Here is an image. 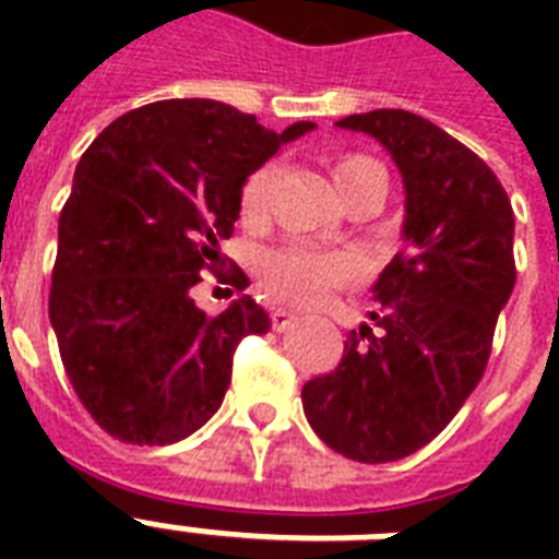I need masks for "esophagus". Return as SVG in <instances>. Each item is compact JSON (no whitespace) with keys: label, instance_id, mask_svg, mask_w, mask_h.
<instances>
[{"label":"esophagus","instance_id":"1","mask_svg":"<svg viewBox=\"0 0 559 559\" xmlns=\"http://www.w3.org/2000/svg\"><path fill=\"white\" fill-rule=\"evenodd\" d=\"M296 319L298 316L293 313V310H284V307H275V310H272V328H275V331H287Z\"/></svg>","mask_w":559,"mask_h":559}]
</instances>
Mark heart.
Returning <instances> with one entry per match:
<instances>
[{
  "label": "heart",
  "instance_id": "heart-1",
  "mask_svg": "<svg viewBox=\"0 0 559 559\" xmlns=\"http://www.w3.org/2000/svg\"><path fill=\"white\" fill-rule=\"evenodd\" d=\"M331 177L342 197H350L359 188L385 191V168L366 153H340L331 162ZM270 182V170H254L243 186V211L254 214L261 209L263 191ZM263 287L289 301H316L324 289L348 284L359 275V261L350 252H328L307 243H289L272 249L261 258Z\"/></svg>",
  "mask_w": 559,
  "mask_h": 559
}]
</instances>
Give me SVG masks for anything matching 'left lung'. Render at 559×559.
<instances>
[{"mask_svg":"<svg viewBox=\"0 0 559 559\" xmlns=\"http://www.w3.org/2000/svg\"><path fill=\"white\" fill-rule=\"evenodd\" d=\"M336 124L373 135L400 168L403 252L373 284V328L348 333L340 366L305 382L301 403L331 450L385 464L432 441L481 380L516 284L513 209L476 153L415 112Z\"/></svg>","mask_w":559,"mask_h":559,"instance_id":"left-lung-1","label":"left lung"}]
</instances>
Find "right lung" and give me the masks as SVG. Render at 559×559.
<instances>
[{
  "instance_id": "1",
  "label": "right lung",
  "mask_w": 559,
  "mask_h": 559,
  "mask_svg": "<svg viewBox=\"0 0 559 559\" xmlns=\"http://www.w3.org/2000/svg\"><path fill=\"white\" fill-rule=\"evenodd\" d=\"M313 127L275 133L219 100H156L81 156L48 319L74 394L112 438L165 447L197 432L226 397L240 340L270 331L252 296L205 316L193 287L217 272L246 177Z\"/></svg>"
}]
</instances>
